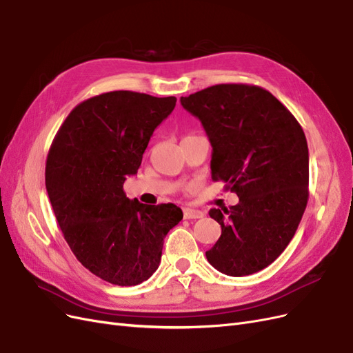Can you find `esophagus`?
Masks as SVG:
<instances>
[{
  "label": "esophagus",
  "mask_w": 353,
  "mask_h": 353,
  "mask_svg": "<svg viewBox=\"0 0 353 353\" xmlns=\"http://www.w3.org/2000/svg\"><path fill=\"white\" fill-rule=\"evenodd\" d=\"M203 216H205V212L197 210V209H191V208L184 209V219H199Z\"/></svg>",
  "instance_id": "1"
}]
</instances>
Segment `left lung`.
I'll return each mask as SVG.
<instances>
[{
    "instance_id": "left-lung-1",
    "label": "left lung",
    "mask_w": 353,
    "mask_h": 353,
    "mask_svg": "<svg viewBox=\"0 0 353 353\" xmlns=\"http://www.w3.org/2000/svg\"><path fill=\"white\" fill-rule=\"evenodd\" d=\"M212 144V179L240 199L210 209L221 237L206 258L230 276L271 265L293 239L307 203L309 153L296 117L274 95L245 83L213 85L181 97Z\"/></svg>"
}]
</instances>
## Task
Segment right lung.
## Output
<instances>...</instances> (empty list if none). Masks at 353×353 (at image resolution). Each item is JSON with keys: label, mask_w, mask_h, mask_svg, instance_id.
Returning <instances> with one entry per match:
<instances>
[{"label": "right lung", "mask_w": 353, "mask_h": 353, "mask_svg": "<svg viewBox=\"0 0 353 353\" xmlns=\"http://www.w3.org/2000/svg\"><path fill=\"white\" fill-rule=\"evenodd\" d=\"M175 103L132 91L100 94L69 113L51 144L46 187L60 230L77 259L108 283L150 279L166 234L183 219L172 203L147 206L123 191Z\"/></svg>", "instance_id": "obj_1"}]
</instances>
